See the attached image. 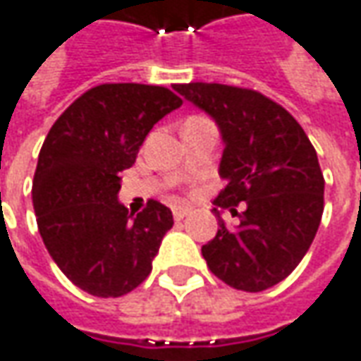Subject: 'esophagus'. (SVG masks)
<instances>
[{
  "label": "esophagus",
  "mask_w": 361,
  "mask_h": 361,
  "mask_svg": "<svg viewBox=\"0 0 361 361\" xmlns=\"http://www.w3.org/2000/svg\"><path fill=\"white\" fill-rule=\"evenodd\" d=\"M188 214H190V207H185V205H176L173 207V218L178 219V221L185 218Z\"/></svg>",
  "instance_id": "34e87169"
}]
</instances>
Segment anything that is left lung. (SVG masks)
Listing matches in <instances>:
<instances>
[{
  "instance_id": "obj_1",
  "label": "left lung",
  "mask_w": 361,
  "mask_h": 361,
  "mask_svg": "<svg viewBox=\"0 0 361 361\" xmlns=\"http://www.w3.org/2000/svg\"><path fill=\"white\" fill-rule=\"evenodd\" d=\"M173 90L214 119L221 135L226 188L214 204L230 212L246 204L233 228L214 207L218 233L202 255L231 288L264 292L292 274L316 238L324 214L316 149L283 107L254 90L200 81Z\"/></svg>"
}]
</instances>
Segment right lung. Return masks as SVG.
<instances>
[{
    "instance_id": "1",
    "label": "right lung",
    "mask_w": 361,
    "mask_h": 361,
    "mask_svg": "<svg viewBox=\"0 0 361 361\" xmlns=\"http://www.w3.org/2000/svg\"><path fill=\"white\" fill-rule=\"evenodd\" d=\"M181 99L159 85L104 83L78 97L45 137L33 176V209L47 252L83 292L119 298L149 271L171 209L156 200L137 216L118 200L123 169Z\"/></svg>"
}]
</instances>
